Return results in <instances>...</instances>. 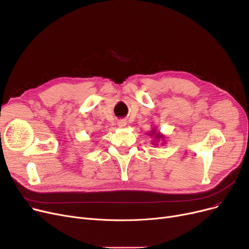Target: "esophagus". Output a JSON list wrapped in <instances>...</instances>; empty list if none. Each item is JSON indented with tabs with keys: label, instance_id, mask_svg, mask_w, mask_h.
Returning <instances> with one entry per match:
<instances>
[{
	"label": "esophagus",
	"instance_id": "34e87169",
	"mask_svg": "<svg viewBox=\"0 0 249 249\" xmlns=\"http://www.w3.org/2000/svg\"><path fill=\"white\" fill-rule=\"evenodd\" d=\"M118 125H119L120 127H125V125H126V121H124V120H121V121H119Z\"/></svg>",
	"mask_w": 249,
	"mask_h": 249
}]
</instances>
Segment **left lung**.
<instances>
[{"instance_id":"8db88e82","label":"left lung","mask_w":249,"mask_h":249,"mask_svg":"<svg viewBox=\"0 0 249 249\" xmlns=\"http://www.w3.org/2000/svg\"><path fill=\"white\" fill-rule=\"evenodd\" d=\"M149 136H151V137H153L154 138V140H153V144L154 145H158V143L160 142H162L160 143H165V136L162 134V133H160V131H157V128H153V129H151L150 130V133L148 134Z\"/></svg>"}]
</instances>
